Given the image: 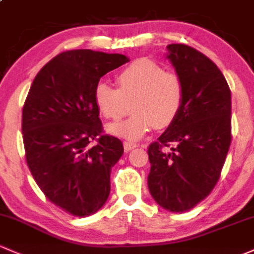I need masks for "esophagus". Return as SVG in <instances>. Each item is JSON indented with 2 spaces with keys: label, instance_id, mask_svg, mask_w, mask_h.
<instances>
[{
  "label": "esophagus",
  "instance_id": "34e87169",
  "mask_svg": "<svg viewBox=\"0 0 254 254\" xmlns=\"http://www.w3.org/2000/svg\"><path fill=\"white\" fill-rule=\"evenodd\" d=\"M137 144L134 143H130V141H124V148L126 151H130V150H133L134 148H137Z\"/></svg>",
  "mask_w": 254,
  "mask_h": 254
}]
</instances>
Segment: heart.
<instances>
[{
  "label": "heart",
  "mask_w": 254,
  "mask_h": 254,
  "mask_svg": "<svg viewBox=\"0 0 254 254\" xmlns=\"http://www.w3.org/2000/svg\"><path fill=\"white\" fill-rule=\"evenodd\" d=\"M116 82L117 89L104 82L94 89V103L105 119H121L127 111V103H132V115L106 126V132L114 137L139 140L154 125L156 128L170 126L181 110L184 98L181 77L163 71L155 63H132L117 75Z\"/></svg>",
  "instance_id": "1"
}]
</instances>
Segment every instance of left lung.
I'll return each mask as SVG.
<instances>
[{"label": "left lung", "mask_w": 254, "mask_h": 254, "mask_svg": "<svg viewBox=\"0 0 254 254\" xmlns=\"http://www.w3.org/2000/svg\"><path fill=\"white\" fill-rule=\"evenodd\" d=\"M166 59L181 77L178 115L149 146L148 187L170 212L190 211L219 179L231 141V93L217 65L187 45L167 46ZM172 145L170 152L163 146Z\"/></svg>", "instance_id": "1"}]
</instances>
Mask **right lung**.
<instances>
[{"instance_id":"add662e5","label":"right lung","mask_w":254,"mask_h":254,"mask_svg":"<svg viewBox=\"0 0 254 254\" xmlns=\"http://www.w3.org/2000/svg\"><path fill=\"white\" fill-rule=\"evenodd\" d=\"M128 62L119 53L63 52L30 87L21 124L26 162L46 197L66 213L87 217L108 200L111 168L124 145L102 135L94 89L100 77Z\"/></svg>"}]
</instances>
